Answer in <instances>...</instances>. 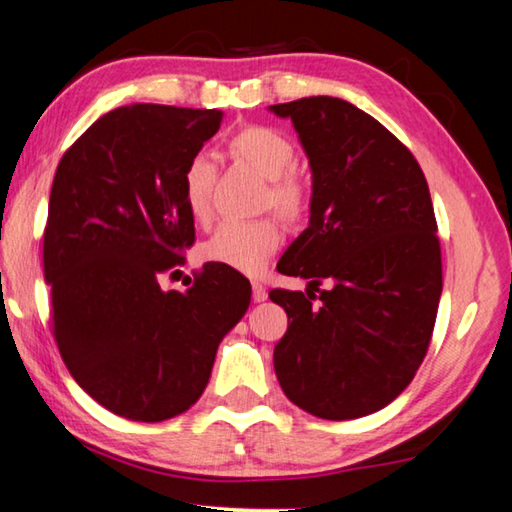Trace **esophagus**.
Returning <instances> with one entry per match:
<instances>
[{"label":"esophagus","instance_id":"esophagus-1","mask_svg":"<svg viewBox=\"0 0 512 512\" xmlns=\"http://www.w3.org/2000/svg\"><path fill=\"white\" fill-rule=\"evenodd\" d=\"M251 299H254V301H265L267 299V290H265L263 283H258V281L251 283Z\"/></svg>","mask_w":512,"mask_h":512}]
</instances>
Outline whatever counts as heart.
Listing matches in <instances>:
<instances>
[{
	"instance_id": "b5f03b06",
	"label": "heart",
	"mask_w": 512,
	"mask_h": 512,
	"mask_svg": "<svg viewBox=\"0 0 512 512\" xmlns=\"http://www.w3.org/2000/svg\"><path fill=\"white\" fill-rule=\"evenodd\" d=\"M224 152L233 163L247 167L263 179L258 199L261 211H272L281 222L297 224L313 201L311 181L297 170V149L286 133L247 124L224 140ZM215 170L204 156L190 158L181 172V199L192 222L206 226L213 217ZM281 245V231L274 220L222 224L199 249L201 261L231 267L242 274H261Z\"/></svg>"
}]
</instances>
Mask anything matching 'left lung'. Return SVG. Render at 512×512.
<instances>
[{"label": "left lung", "mask_w": 512, "mask_h": 512, "mask_svg": "<svg viewBox=\"0 0 512 512\" xmlns=\"http://www.w3.org/2000/svg\"><path fill=\"white\" fill-rule=\"evenodd\" d=\"M272 111L295 124L313 170L311 224L276 265L311 290H270L288 315L276 379L306 413L356 420L397 399L429 349L442 292L429 186L404 142L345 99ZM322 280L334 288L315 307Z\"/></svg>", "instance_id": "obj_1"}]
</instances>
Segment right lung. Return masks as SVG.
<instances>
[{
	"label": "right lung",
	"mask_w": 512,
	"mask_h": 512,
	"mask_svg": "<svg viewBox=\"0 0 512 512\" xmlns=\"http://www.w3.org/2000/svg\"><path fill=\"white\" fill-rule=\"evenodd\" d=\"M220 124L215 108L120 106L56 167L43 233L49 324L74 381L133 422L195 404L249 308V281L224 265L206 263L186 292L161 288L195 245L181 172Z\"/></svg>",
	"instance_id": "obj_1"
}]
</instances>
